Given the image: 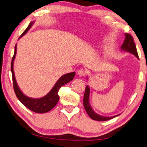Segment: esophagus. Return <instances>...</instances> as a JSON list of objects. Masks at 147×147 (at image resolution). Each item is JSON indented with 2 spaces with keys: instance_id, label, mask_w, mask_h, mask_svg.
<instances>
[{
  "instance_id": "1",
  "label": "esophagus",
  "mask_w": 147,
  "mask_h": 147,
  "mask_svg": "<svg viewBox=\"0 0 147 147\" xmlns=\"http://www.w3.org/2000/svg\"><path fill=\"white\" fill-rule=\"evenodd\" d=\"M78 74L80 77H83L85 76V74H86V71H85V69H80L78 71Z\"/></svg>"
}]
</instances>
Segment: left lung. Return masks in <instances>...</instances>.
<instances>
[{"instance_id":"left-lung-1","label":"left lung","mask_w":147,"mask_h":147,"mask_svg":"<svg viewBox=\"0 0 147 147\" xmlns=\"http://www.w3.org/2000/svg\"><path fill=\"white\" fill-rule=\"evenodd\" d=\"M125 40H124L123 43L121 46V50L128 52L133 54L135 55L137 58H139L138 53H137L136 46H135V42L134 41V38L132 37V36L128 34V33H125ZM88 80V78H87ZM89 95H90V87L87 85L85 87V91L84 94V97H83V106L87 114L89 115V116L92 119L96 121H107L108 119H111L112 118H115V117L118 116L119 114L116 115V116H111V117H107V116H100L94 111L92 110V107H91L89 103Z\"/></svg>"}]
</instances>
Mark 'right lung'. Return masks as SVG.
<instances>
[{
    "instance_id": "right-lung-1",
    "label": "right lung",
    "mask_w": 147,
    "mask_h": 147,
    "mask_svg": "<svg viewBox=\"0 0 147 147\" xmlns=\"http://www.w3.org/2000/svg\"><path fill=\"white\" fill-rule=\"evenodd\" d=\"M33 24H34V22H31L29 24L28 28L24 31V33L19 37L18 39L26 34L27 32L29 30V29L32 27ZM14 50V54H13L12 63H11V71H12V74L13 90H14L17 98H18V100L23 104L25 107L29 108L31 111L36 113H40V114L49 112L55 107L56 104L58 102V100H59L60 97L58 96V91H59L60 88L64 85L69 83V81L73 80L74 76L76 75V73L73 71L62 76L59 80L56 81V83L54 85L53 89L51 90V91L45 96H42L39 98H31V97L26 96V94H24L22 92L20 87H18V85L16 80L14 71H13V61H14L16 55L17 45H15Z\"/></svg>"
}]
</instances>
